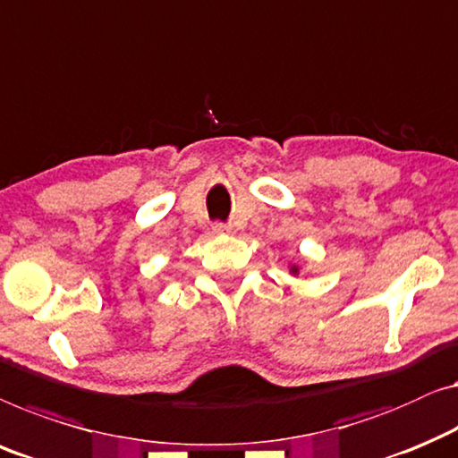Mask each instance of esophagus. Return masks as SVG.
<instances>
[{"instance_id":"obj_1","label":"esophagus","mask_w":458,"mask_h":458,"mask_svg":"<svg viewBox=\"0 0 458 458\" xmlns=\"http://www.w3.org/2000/svg\"><path fill=\"white\" fill-rule=\"evenodd\" d=\"M213 233L229 235V233H233V227H231V225H227V223H215L213 225Z\"/></svg>"}]
</instances>
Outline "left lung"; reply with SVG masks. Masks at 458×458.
I'll return each mask as SVG.
<instances>
[{"instance_id":"1","label":"left lung","mask_w":458,"mask_h":458,"mask_svg":"<svg viewBox=\"0 0 458 458\" xmlns=\"http://www.w3.org/2000/svg\"><path fill=\"white\" fill-rule=\"evenodd\" d=\"M289 273L293 275V276H297V275L301 273V270H300V267H297V264H289Z\"/></svg>"}]
</instances>
